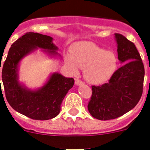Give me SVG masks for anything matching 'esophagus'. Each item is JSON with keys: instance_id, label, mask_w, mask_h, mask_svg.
I'll use <instances>...</instances> for the list:
<instances>
[{"instance_id": "34e87169", "label": "esophagus", "mask_w": 150, "mask_h": 150, "mask_svg": "<svg viewBox=\"0 0 150 150\" xmlns=\"http://www.w3.org/2000/svg\"><path fill=\"white\" fill-rule=\"evenodd\" d=\"M83 83V82L81 81L80 79H75V84H76V86H80V85H82Z\"/></svg>"}]
</instances>
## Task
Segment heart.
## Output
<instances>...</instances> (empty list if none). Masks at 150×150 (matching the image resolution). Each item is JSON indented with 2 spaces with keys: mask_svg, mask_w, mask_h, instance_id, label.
I'll list each match as a JSON object with an SVG mask.
<instances>
[{
  "mask_svg": "<svg viewBox=\"0 0 150 150\" xmlns=\"http://www.w3.org/2000/svg\"><path fill=\"white\" fill-rule=\"evenodd\" d=\"M67 65L74 74L84 70L89 83L100 85L109 80L117 68V58L112 52L106 51L92 43H82L73 50V55L65 57Z\"/></svg>",
  "mask_w": 150,
  "mask_h": 150,
  "instance_id": "1",
  "label": "heart"
}]
</instances>
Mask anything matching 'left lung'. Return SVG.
<instances>
[{
  "label": "left lung",
  "instance_id": "left-lung-1",
  "mask_svg": "<svg viewBox=\"0 0 150 150\" xmlns=\"http://www.w3.org/2000/svg\"><path fill=\"white\" fill-rule=\"evenodd\" d=\"M118 59L123 65L107 83L92 86L88 102L90 114L99 120H110L132 110L142 96L144 66L135 45L120 34H115Z\"/></svg>",
  "mask_w": 150,
  "mask_h": 150
}]
</instances>
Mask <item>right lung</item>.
<instances>
[{
    "label": "right lung",
    "instance_id": "right-lung-1",
    "mask_svg": "<svg viewBox=\"0 0 150 150\" xmlns=\"http://www.w3.org/2000/svg\"><path fill=\"white\" fill-rule=\"evenodd\" d=\"M52 40L38 33H26L12 44L3 65L2 82L8 103L16 111L32 120H48L58 116L62 100L74 85L73 78L59 73L52 74L44 86L35 90L18 81V66L24 57L38 48L51 57L59 55Z\"/></svg>",
    "mask_w": 150,
    "mask_h": 150
}]
</instances>
